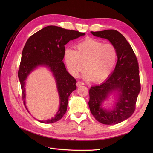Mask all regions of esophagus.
<instances>
[{"label": "esophagus", "instance_id": "obj_1", "mask_svg": "<svg viewBox=\"0 0 153 153\" xmlns=\"http://www.w3.org/2000/svg\"><path fill=\"white\" fill-rule=\"evenodd\" d=\"M84 85V83L82 82H80V81H78L76 83V86L77 87H80L81 85Z\"/></svg>", "mask_w": 153, "mask_h": 153}]
</instances>
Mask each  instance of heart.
Wrapping results in <instances>:
<instances>
[{
  "mask_svg": "<svg viewBox=\"0 0 153 153\" xmlns=\"http://www.w3.org/2000/svg\"><path fill=\"white\" fill-rule=\"evenodd\" d=\"M68 70L76 77L85 68L83 76L87 80L100 83L112 74L117 60V51L112 44H104L96 39L88 38L76 45V50L68 48L64 54Z\"/></svg>",
  "mask_w": 153,
  "mask_h": 153,
  "instance_id": "obj_1",
  "label": "heart"
}]
</instances>
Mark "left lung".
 I'll return each instance as SVG.
<instances>
[{"instance_id": "1", "label": "left lung", "mask_w": 153, "mask_h": 153, "mask_svg": "<svg viewBox=\"0 0 153 153\" xmlns=\"http://www.w3.org/2000/svg\"><path fill=\"white\" fill-rule=\"evenodd\" d=\"M91 32L94 36L108 39L116 48L117 61L112 75L101 84L89 89V108L100 123L118 124L130 117L135 110L141 88L137 59L131 45L119 32L110 29ZM112 92L117 97L114 107L107 109L102 104Z\"/></svg>"}]
</instances>
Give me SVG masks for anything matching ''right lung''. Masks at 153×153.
Returning <instances> with one entry per match:
<instances>
[{"mask_svg": "<svg viewBox=\"0 0 153 153\" xmlns=\"http://www.w3.org/2000/svg\"><path fill=\"white\" fill-rule=\"evenodd\" d=\"M76 30L50 25L41 29L27 39L22 51L18 76L20 82L22 99L25 105V80L30 73L39 66L48 68L56 82L59 97V108L51 119L38 121L53 123L62 119L67 110L69 96L76 89V80L69 74L63 63L65 45L69 41L84 36Z\"/></svg>", "mask_w": 153, "mask_h": 153, "instance_id": "1", "label": "right lung"}]
</instances>
